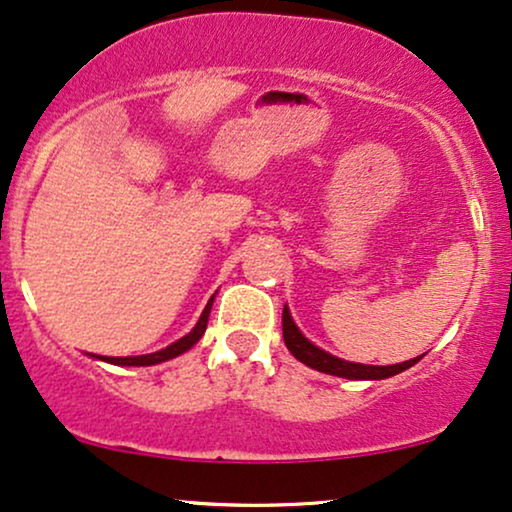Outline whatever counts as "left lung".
Here are the masks:
<instances>
[{
  "instance_id": "8db88e82",
  "label": "left lung",
  "mask_w": 512,
  "mask_h": 512,
  "mask_svg": "<svg viewBox=\"0 0 512 512\" xmlns=\"http://www.w3.org/2000/svg\"><path fill=\"white\" fill-rule=\"evenodd\" d=\"M283 340H286V347L290 349V354H293L297 361H302L304 366L314 368V371L328 373V375H338V378H347V380L392 378V375L406 371V368H411L420 359V357H416V359L401 361V364H392V366H368V364H354V361L333 357L331 352L316 347L312 340L304 338V333L297 328L293 316H290L288 304L283 307Z\"/></svg>"
}]
</instances>
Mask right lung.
Masks as SVG:
<instances>
[{"label":"right lung","mask_w":512,"mask_h":512,"mask_svg":"<svg viewBox=\"0 0 512 512\" xmlns=\"http://www.w3.org/2000/svg\"><path fill=\"white\" fill-rule=\"evenodd\" d=\"M212 302H215V295L210 297L208 304H205L203 314H200V319H198L196 326L191 328V333H186L184 338H179L177 342H172V345H167L165 349H158V352H153V354H139V357H101V354H89V357L99 359V361H106V364H113V366H155V364H163V361H170L174 357H179V354L189 352V349L196 345L200 338H203L205 328H208Z\"/></svg>","instance_id":"obj_1"}]
</instances>
